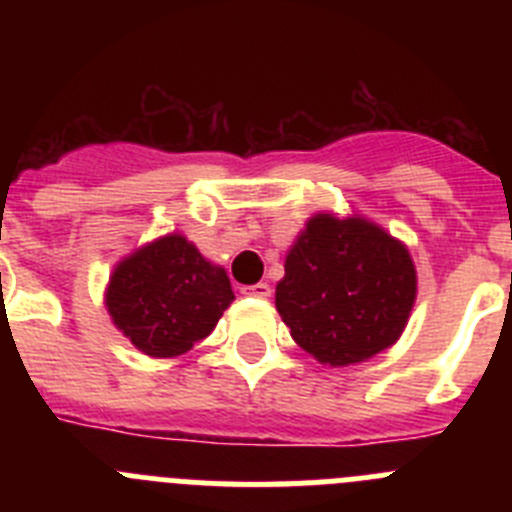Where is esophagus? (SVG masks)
<instances>
[{
  "label": "esophagus",
  "mask_w": 512,
  "mask_h": 512,
  "mask_svg": "<svg viewBox=\"0 0 512 512\" xmlns=\"http://www.w3.org/2000/svg\"><path fill=\"white\" fill-rule=\"evenodd\" d=\"M241 292H243V295H248V297H259V300H266V297H271V287L266 282L251 284V287H243Z\"/></svg>",
  "instance_id": "obj_1"
}]
</instances>
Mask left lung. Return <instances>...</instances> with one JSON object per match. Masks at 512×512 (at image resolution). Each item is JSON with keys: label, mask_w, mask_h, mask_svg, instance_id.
<instances>
[{"label": "left lung", "mask_w": 512, "mask_h": 512, "mask_svg": "<svg viewBox=\"0 0 512 512\" xmlns=\"http://www.w3.org/2000/svg\"><path fill=\"white\" fill-rule=\"evenodd\" d=\"M413 302L408 248L361 217H312L277 284V310L297 346L330 366L390 348Z\"/></svg>", "instance_id": "8db88e82"}]
</instances>
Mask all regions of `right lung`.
<instances>
[{
    "label": "right lung",
    "mask_w": 512,
    "mask_h": 512,
    "mask_svg": "<svg viewBox=\"0 0 512 512\" xmlns=\"http://www.w3.org/2000/svg\"><path fill=\"white\" fill-rule=\"evenodd\" d=\"M233 302L225 269L182 238L166 235L117 264L107 310L117 328L148 356H179L207 338Z\"/></svg>",
    "instance_id": "1"
}]
</instances>
